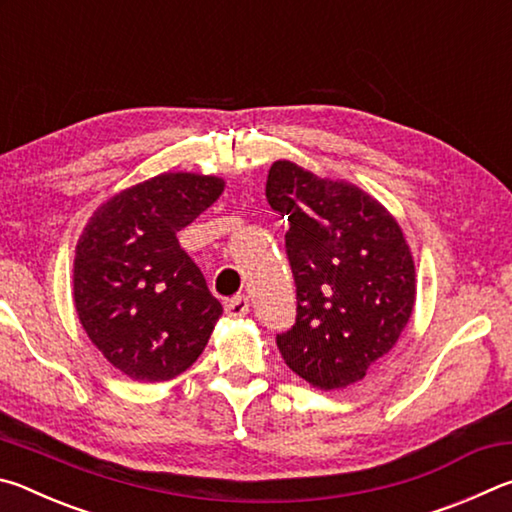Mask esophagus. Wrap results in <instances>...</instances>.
<instances>
[{"instance_id":"obj_1","label":"esophagus","mask_w":512,"mask_h":512,"mask_svg":"<svg viewBox=\"0 0 512 512\" xmlns=\"http://www.w3.org/2000/svg\"><path fill=\"white\" fill-rule=\"evenodd\" d=\"M248 309H250V302H248L246 296H237V298L225 302V314H228L230 318L246 316Z\"/></svg>"}]
</instances>
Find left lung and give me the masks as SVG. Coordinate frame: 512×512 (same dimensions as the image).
I'll return each instance as SVG.
<instances>
[{"label": "left lung", "instance_id": "1", "mask_svg": "<svg viewBox=\"0 0 512 512\" xmlns=\"http://www.w3.org/2000/svg\"><path fill=\"white\" fill-rule=\"evenodd\" d=\"M266 198L289 219L298 316L277 334L282 359L320 391L348 388L393 350L415 307V262L395 216L361 187L291 160L268 171Z\"/></svg>", "mask_w": 512, "mask_h": 512}]
</instances>
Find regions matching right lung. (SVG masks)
Masks as SVG:
<instances>
[{
    "label": "right lung",
    "instance_id": "obj_1",
    "mask_svg": "<svg viewBox=\"0 0 512 512\" xmlns=\"http://www.w3.org/2000/svg\"><path fill=\"white\" fill-rule=\"evenodd\" d=\"M225 180L160 173L97 207L74 250L72 296L103 357L144 384L183 375L205 350L221 302L176 232L216 203Z\"/></svg>",
    "mask_w": 512,
    "mask_h": 512
}]
</instances>
